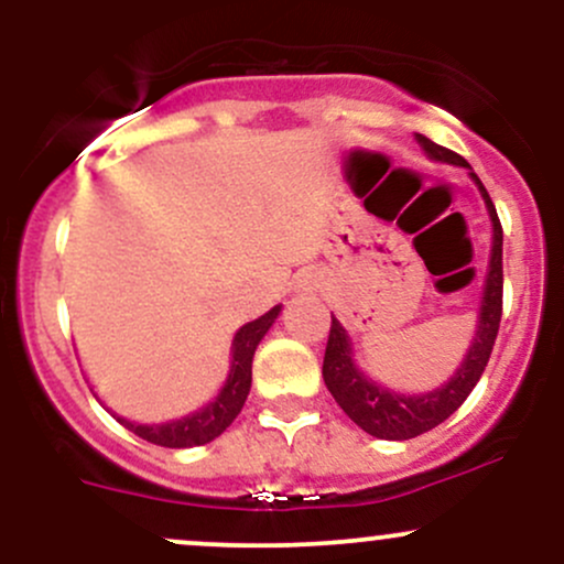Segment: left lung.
<instances>
[{
  "label": "left lung",
  "instance_id": "1",
  "mask_svg": "<svg viewBox=\"0 0 564 564\" xmlns=\"http://www.w3.org/2000/svg\"><path fill=\"white\" fill-rule=\"evenodd\" d=\"M416 140L435 161H448V164L467 166V159L448 151V148L437 145V142L424 138V134H416ZM471 177L480 185L490 219H494V254H490V270L488 281H485L480 323H477L475 341H471L469 355L464 358L456 377H453L448 384L440 387V390L426 394H398L384 390V387L373 384L371 379H366L364 373L352 366V358H349L352 347H349L345 328L339 326V321L332 318L326 355H323V381H326L328 392L334 394V400L339 403L341 411H345L360 430H366L368 435L373 437L411 440L435 430L437 424H443L445 419L469 398V392L475 390V384L482 377L485 366H488L490 352H494L498 323H501L503 313V230L501 223H498L494 200H490L480 177H477V174H471Z\"/></svg>",
  "mask_w": 564,
  "mask_h": 564
}]
</instances>
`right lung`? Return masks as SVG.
Segmentation results:
<instances>
[{"label":"right lung","instance_id":"add662e5","mask_svg":"<svg viewBox=\"0 0 564 564\" xmlns=\"http://www.w3.org/2000/svg\"><path fill=\"white\" fill-rule=\"evenodd\" d=\"M281 313V307H273L270 313H264L262 318L246 323L241 332L232 339V366L225 381L223 392L217 394L215 403H209L200 411L191 413V416L180 419V422L170 424H132L127 419H119L129 432L148 440V443L161 445V448H193V445L212 443V440L223 435L225 430L232 424V419L241 413L246 403V394L251 390V358H254V349L262 341V336L268 334V328L273 326V321Z\"/></svg>","mask_w":564,"mask_h":564}]
</instances>
